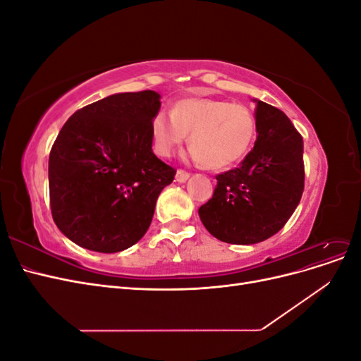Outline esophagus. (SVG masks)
Returning a JSON list of instances; mask_svg holds the SVG:
<instances>
[{"label": "esophagus", "mask_w": 361, "mask_h": 361, "mask_svg": "<svg viewBox=\"0 0 361 361\" xmlns=\"http://www.w3.org/2000/svg\"><path fill=\"white\" fill-rule=\"evenodd\" d=\"M188 178H190V173H188V171H185V170H178V171H176V180H178L179 183L187 182Z\"/></svg>", "instance_id": "34e87169"}]
</instances>
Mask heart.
<instances>
[{
    "instance_id": "obj_1",
    "label": "heart",
    "mask_w": 361,
    "mask_h": 361,
    "mask_svg": "<svg viewBox=\"0 0 361 361\" xmlns=\"http://www.w3.org/2000/svg\"><path fill=\"white\" fill-rule=\"evenodd\" d=\"M154 150L171 157L187 134L191 155L211 169H223L241 159L256 135V118L245 105L221 99H182L173 111L159 110L150 122Z\"/></svg>"
}]
</instances>
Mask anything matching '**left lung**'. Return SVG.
<instances>
[{
  "instance_id": "obj_1",
  "label": "left lung",
  "mask_w": 361,
  "mask_h": 361,
  "mask_svg": "<svg viewBox=\"0 0 361 361\" xmlns=\"http://www.w3.org/2000/svg\"><path fill=\"white\" fill-rule=\"evenodd\" d=\"M257 140L239 167L216 174L212 199L199 209L212 236L248 245L276 235L304 191L302 137L279 108L256 101Z\"/></svg>"
}]
</instances>
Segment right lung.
<instances>
[{
  "mask_svg": "<svg viewBox=\"0 0 361 361\" xmlns=\"http://www.w3.org/2000/svg\"><path fill=\"white\" fill-rule=\"evenodd\" d=\"M159 97L152 90L104 97L75 111L54 141L51 214L80 247L117 253L147 232L158 195L176 174L152 150Z\"/></svg>",
  "mask_w": 361,
  "mask_h": 361,
  "instance_id": "add662e5",
  "label": "right lung"
}]
</instances>
